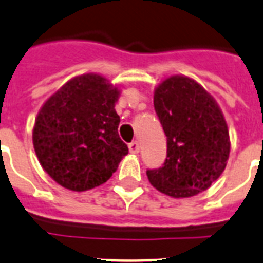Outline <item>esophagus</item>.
<instances>
[{
    "label": "esophagus",
    "mask_w": 263,
    "mask_h": 263,
    "mask_svg": "<svg viewBox=\"0 0 263 263\" xmlns=\"http://www.w3.org/2000/svg\"><path fill=\"white\" fill-rule=\"evenodd\" d=\"M128 148H129V153L131 154H138L140 151V146H139L138 142H132L128 144Z\"/></svg>",
    "instance_id": "34e87169"
}]
</instances>
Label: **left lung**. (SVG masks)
I'll use <instances>...</instances> for the list:
<instances>
[{
	"mask_svg": "<svg viewBox=\"0 0 263 263\" xmlns=\"http://www.w3.org/2000/svg\"><path fill=\"white\" fill-rule=\"evenodd\" d=\"M154 106L167 138L163 166L147 170L155 189L174 198L206 191L227 166L231 142L216 100L186 76H172L154 90Z\"/></svg>",
	"mask_w": 263,
	"mask_h": 263,
	"instance_id": "obj_1",
	"label": "left lung"
}]
</instances>
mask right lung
<instances>
[{
    "label": "right lung",
    "mask_w": 263,
    "mask_h": 263,
    "mask_svg": "<svg viewBox=\"0 0 263 263\" xmlns=\"http://www.w3.org/2000/svg\"><path fill=\"white\" fill-rule=\"evenodd\" d=\"M120 89L96 72L77 76L47 98L32 142L46 173L61 186L85 192L109 180L128 154L115 105Z\"/></svg>",
    "instance_id": "obj_1"
}]
</instances>
